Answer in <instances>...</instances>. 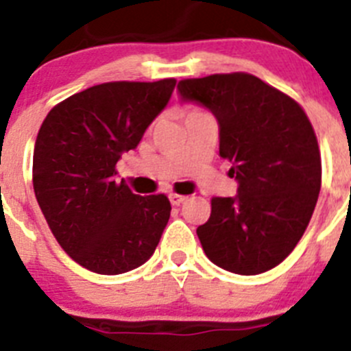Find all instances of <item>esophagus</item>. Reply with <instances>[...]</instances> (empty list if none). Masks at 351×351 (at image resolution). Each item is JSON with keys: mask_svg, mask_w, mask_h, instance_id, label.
Returning <instances> with one entry per match:
<instances>
[{"mask_svg": "<svg viewBox=\"0 0 351 351\" xmlns=\"http://www.w3.org/2000/svg\"><path fill=\"white\" fill-rule=\"evenodd\" d=\"M185 199H187V197H185V195H182V194H175V192H173V194H169V201H171L173 206H178V204H182Z\"/></svg>", "mask_w": 351, "mask_h": 351, "instance_id": "obj_1", "label": "esophagus"}]
</instances>
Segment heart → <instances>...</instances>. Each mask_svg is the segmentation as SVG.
Here are the masks:
<instances>
[{"label": "heart", "instance_id": "heart-1", "mask_svg": "<svg viewBox=\"0 0 351 351\" xmlns=\"http://www.w3.org/2000/svg\"><path fill=\"white\" fill-rule=\"evenodd\" d=\"M197 113H204V112H203V110H201V108H189L187 113H185V117H189V115H197Z\"/></svg>", "mask_w": 351, "mask_h": 351}]
</instances>
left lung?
Returning <instances> with one entry per match:
<instances>
[{
	"instance_id": "1",
	"label": "left lung",
	"mask_w": 351,
	"mask_h": 351,
	"mask_svg": "<svg viewBox=\"0 0 351 351\" xmlns=\"http://www.w3.org/2000/svg\"><path fill=\"white\" fill-rule=\"evenodd\" d=\"M178 90L217 117L220 157L239 183L236 197L211 199L210 219L197 227L204 254L236 274L273 269L317 206L322 159L313 125L298 101L243 71L185 78Z\"/></svg>"
}]
</instances>
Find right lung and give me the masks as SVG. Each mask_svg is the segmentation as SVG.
Wrapping results in <instances>:
<instances>
[{"label": "right lung", "mask_w": 351, "mask_h": 351, "mask_svg": "<svg viewBox=\"0 0 351 351\" xmlns=\"http://www.w3.org/2000/svg\"><path fill=\"white\" fill-rule=\"evenodd\" d=\"M175 85V78L94 85L58 103L40 128L34 195L62 250L85 269L128 273L159 245L168 195L132 194L115 180V166L138 147Z\"/></svg>", "instance_id": "1"}]
</instances>
